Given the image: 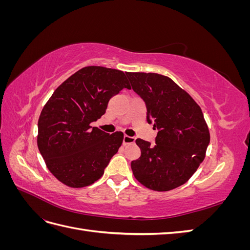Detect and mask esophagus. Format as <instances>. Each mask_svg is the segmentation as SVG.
<instances>
[{"instance_id": "34e87169", "label": "esophagus", "mask_w": 250, "mask_h": 250, "mask_svg": "<svg viewBox=\"0 0 250 250\" xmlns=\"http://www.w3.org/2000/svg\"><path fill=\"white\" fill-rule=\"evenodd\" d=\"M134 141H135V138L129 137V135H124L123 145H128V144H132V143H134Z\"/></svg>"}]
</instances>
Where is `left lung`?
I'll list each match as a JSON object with an SVG mask.
<instances>
[{
    "instance_id": "1",
    "label": "left lung",
    "mask_w": 250,
    "mask_h": 250,
    "mask_svg": "<svg viewBox=\"0 0 250 250\" xmlns=\"http://www.w3.org/2000/svg\"><path fill=\"white\" fill-rule=\"evenodd\" d=\"M145 102L147 121L157 130L155 144L137 139L141 156L131 162L134 177L154 191H170L190 179L203 162L209 132L199 105L169 77L126 73Z\"/></svg>"
}]
</instances>
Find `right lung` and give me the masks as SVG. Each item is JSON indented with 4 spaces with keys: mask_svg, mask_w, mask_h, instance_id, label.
Returning <instances> with one entry per match:
<instances>
[{
    "mask_svg": "<svg viewBox=\"0 0 250 250\" xmlns=\"http://www.w3.org/2000/svg\"><path fill=\"white\" fill-rule=\"evenodd\" d=\"M130 88L122 71L85 66L53 93L39 120L37 146L50 172L62 184H94L122 145L124 134H108L90 123L100 119L110 98Z\"/></svg>",
    "mask_w": 250,
    "mask_h": 250,
    "instance_id": "right-lung-1",
    "label": "right lung"
}]
</instances>
